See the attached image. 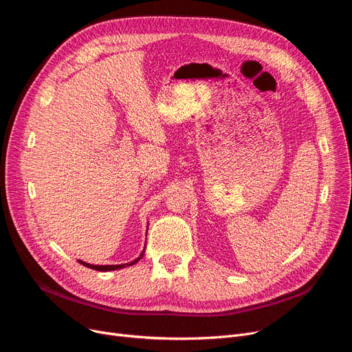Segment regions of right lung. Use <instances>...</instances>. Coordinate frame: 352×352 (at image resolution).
Returning <instances> with one entry per match:
<instances>
[{
  "mask_svg": "<svg viewBox=\"0 0 352 352\" xmlns=\"http://www.w3.org/2000/svg\"><path fill=\"white\" fill-rule=\"evenodd\" d=\"M144 254V252H142ZM142 254H141V256H142ZM140 256V258H141ZM138 258V260H140ZM138 260H135L134 263H129V264H121V265H92V264H87V263H84V261H80L78 260V263H81L82 265H85V267H88V268H91V270H96V271H114V270H120V268H124L125 265H133V264H135Z\"/></svg>",
  "mask_w": 352,
  "mask_h": 352,
  "instance_id": "1",
  "label": "right lung"
}]
</instances>
